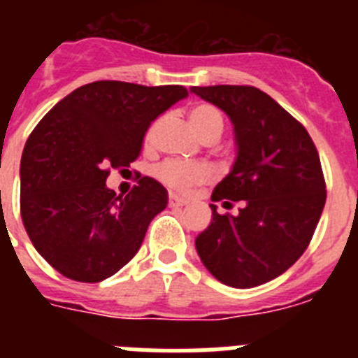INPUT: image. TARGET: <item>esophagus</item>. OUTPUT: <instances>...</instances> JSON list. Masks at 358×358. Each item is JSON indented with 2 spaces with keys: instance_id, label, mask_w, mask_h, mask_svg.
<instances>
[{
  "instance_id": "obj_1",
  "label": "esophagus",
  "mask_w": 358,
  "mask_h": 358,
  "mask_svg": "<svg viewBox=\"0 0 358 358\" xmlns=\"http://www.w3.org/2000/svg\"><path fill=\"white\" fill-rule=\"evenodd\" d=\"M186 204H188V201H186V199H181V197H177V195L170 194V197H169L170 208H182V206H186Z\"/></svg>"
}]
</instances>
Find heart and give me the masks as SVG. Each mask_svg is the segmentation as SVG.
Wrapping results in <instances>:
<instances>
[{"label": "heart", "mask_w": 358, "mask_h": 358, "mask_svg": "<svg viewBox=\"0 0 358 358\" xmlns=\"http://www.w3.org/2000/svg\"><path fill=\"white\" fill-rule=\"evenodd\" d=\"M189 123L201 138H206L208 134H213V132L218 136L222 134V113L211 103H197L194 109L189 110ZM154 176L164 186H169L176 192H188L194 186L204 185L210 179L208 169H204L201 164H188L173 159L157 164Z\"/></svg>", "instance_id": "obj_1"}]
</instances>
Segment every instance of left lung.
Returning <instances> with one entry per match:
<instances>
[{
  "label": "left lung",
  "instance_id": "1",
  "mask_svg": "<svg viewBox=\"0 0 358 358\" xmlns=\"http://www.w3.org/2000/svg\"><path fill=\"white\" fill-rule=\"evenodd\" d=\"M192 93L220 107L235 125L233 170L211 201L217 213L195 240L202 264L220 283L251 289L274 280L306 251L327 202L314 141L276 100L252 85H208Z\"/></svg>",
  "mask_w": 358,
  "mask_h": 358
}]
</instances>
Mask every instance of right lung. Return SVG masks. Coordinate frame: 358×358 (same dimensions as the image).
I'll return each instance as SVG.
<instances>
[{"label": "right lung", "instance_id": "obj_1", "mask_svg": "<svg viewBox=\"0 0 358 358\" xmlns=\"http://www.w3.org/2000/svg\"><path fill=\"white\" fill-rule=\"evenodd\" d=\"M188 96L182 85L85 84L46 113L21 157V218L34 248L69 280L98 283L132 260L166 189L141 177L125 197L106 186L110 169L141 154L150 123Z\"/></svg>", "mask_w": 358, "mask_h": 358}]
</instances>
